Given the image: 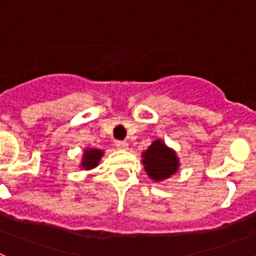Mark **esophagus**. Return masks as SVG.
<instances>
[{
	"instance_id": "1",
	"label": "esophagus",
	"mask_w": 256,
	"mask_h": 256,
	"mask_svg": "<svg viewBox=\"0 0 256 256\" xmlns=\"http://www.w3.org/2000/svg\"><path fill=\"white\" fill-rule=\"evenodd\" d=\"M115 146H116L118 150H126V148H128V142L116 141L115 142Z\"/></svg>"
}]
</instances>
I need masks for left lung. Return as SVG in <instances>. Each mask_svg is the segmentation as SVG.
I'll use <instances>...</instances> for the list:
<instances>
[{"label":"left lung","mask_w":256,"mask_h":256,"mask_svg":"<svg viewBox=\"0 0 256 256\" xmlns=\"http://www.w3.org/2000/svg\"><path fill=\"white\" fill-rule=\"evenodd\" d=\"M142 164L151 180L162 182L177 173L180 159L176 151L168 148L162 140H155L142 154Z\"/></svg>","instance_id":"1"}]
</instances>
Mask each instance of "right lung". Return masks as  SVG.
<instances>
[{
	"instance_id": "add662e5",
	"label": "right lung",
	"mask_w": 256,
	"mask_h": 256,
	"mask_svg": "<svg viewBox=\"0 0 256 256\" xmlns=\"http://www.w3.org/2000/svg\"><path fill=\"white\" fill-rule=\"evenodd\" d=\"M102 155V150H98V148H87V150H84V152H83L80 168L86 169V170L96 168L97 165H98V162H100Z\"/></svg>"
}]
</instances>
